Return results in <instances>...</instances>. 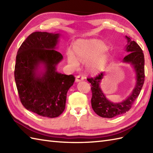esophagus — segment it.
I'll list each match as a JSON object with an SVG mask.
<instances>
[{
    "label": "esophagus",
    "instance_id": "1",
    "mask_svg": "<svg viewBox=\"0 0 153 153\" xmlns=\"http://www.w3.org/2000/svg\"><path fill=\"white\" fill-rule=\"evenodd\" d=\"M84 79H85V77H84L83 76L78 75V76H77L76 77V82H81V81H83Z\"/></svg>",
    "mask_w": 153,
    "mask_h": 153
}]
</instances>
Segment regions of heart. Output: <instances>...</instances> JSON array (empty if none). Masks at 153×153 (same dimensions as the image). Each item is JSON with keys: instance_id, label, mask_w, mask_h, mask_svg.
<instances>
[{"instance_id": "obj_1", "label": "heart", "mask_w": 153, "mask_h": 153, "mask_svg": "<svg viewBox=\"0 0 153 153\" xmlns=\"http://www.w3.org/2000/svg\"><path fill=\"white\" fill-rule=\"evenodd\" d=\"M106 50L102 42L96 40H82L74 45V52L68 50L66 53L68 62L73 68L79 66L78 59L82 62L87 60V67L91 72H96L101 68L106 60L104 52Z\"/></svg>"}]
</instances>
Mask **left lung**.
<instances>
[{"label": "left lung", "instance_id": "obj_1", "mask_svg": "<svg viewBox=\"0 0 153 153\" xmlns=\"http://www.w3.org/2000/svg\"><path fill=\"white\" fill-rule=\"evenodd\" d=\"M128 39L126 51L129 54L123 58V62L131 63L134 67L137 77V83L132 93L125 100L120 103H114L106 99L99 87L103 78V73H100L95 77H87V79L91 85L92 108L97 115L102 118H112L131 109L133 104L139 96L145 82V59L141 48L134 41L126 36Z\"/></svg>", "mask_w": 153, "mask_h": 153}]
</instances>
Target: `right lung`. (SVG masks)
Masks as SVG:
<instances>
[{"mask_svg": "<svg viewBox=\"0 0 153 153\" xmlns=\"http://www.w3.org/2000/svg\"><path fill=\"white\" fill-rule=\"evenodd\" d=\"M60 35L36 31L29 35L19 48L14 77L20 101L25 108L37 114L56 118L66 107V94L73 85V75L56 70L62 55L54 50ZM40 63L45 66L43 74L38 73Z\"/></svg>", "mask_w": 153, "mask_h": 153, "instance_id": "obj_1", "label": "right lung"}]
</instances>
